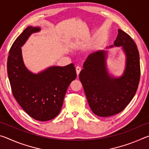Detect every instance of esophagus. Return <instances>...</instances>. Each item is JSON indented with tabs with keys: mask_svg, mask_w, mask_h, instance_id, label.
I'll use <instances>...</instances> for the list:
<instances>
[{
	"mask_svg": "<svg viewBox=\"0 0 149 149\" xmlns=\"http://www.w3.org/2000/svg\"><path fill=\"white\" fill-rule=\"evenodd\" d=\"M75 70H76V73H77V76H78V75H79V73L81 72V68L79 66H77L76 68H75Z\"/></svg>",
	"mask_w": 149,
	"mask_h": 149,
	"instance_id": "esophagus-1",
	"label": "esophagus"
}]
</instances>
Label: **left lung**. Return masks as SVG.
I'll list each match as a JSON object with an SVG mask.
<instances>
[{"instance_id": "obj_1", "label": "left lung", "mask_w": 149, "mask_h": 149, "mask_svg": "<svg viewBox=\"0 0 149 149\" xmlns=\"http://www.w3.org/2000/svg\"><path fill=\"white\" fill-rule=\"evenodd\" d=\"M114 45L122 46L126 55L125 68L122 76L114 77L108 74L106 66L107 51L104 50L89 54L79 75L91 109L101 117L122 112L134 97L140 80L139 53L134 41L118 29Z\"/></svg>"}]
</instances>
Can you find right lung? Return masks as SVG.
<instances>
[{"instance_id": "obj_1", "label": "right lung", "mask_w": 149, "mask_h": 149, "mask_svg": "<svg viewBox=\"0 0 149 149\" xmlns=\"http://www.w3.org/2000/svg\"><path fill=\"white\" fill-rule=\"evenodd\" d=\"M40 31L27 27L10 49L7 71L12 94L27 114L39 121L52 120L59 114L68 87L77 77L74 64L52 66L37 74L26 68L21 47L30 35Z\"/></svg>"}]
</instances>
